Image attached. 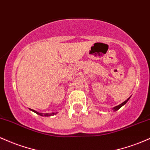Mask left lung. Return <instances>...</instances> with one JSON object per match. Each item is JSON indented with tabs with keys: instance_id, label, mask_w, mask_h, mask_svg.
Masks as SVG:
<instances>
[{
	"instance_id": "obj_1",
	"label": "left lung",
	"mask_w": 150,
	"mask_h": 150,
	"mask_svg": "<svg viewBox=\"0 0 150 150\" xmlns=\"http://www.w3.org/2000/svg\"><path fill=\"white\" fill-rule=\"evenodd\" d=\"M129 98H130V97H129V98H128L127 100H126L125 101V102H123L122 103H121L120 105H117V106H116V107H115V108H112V110H113V111H117V110H119L120 108H122V107L123 105H125L126 103H127V101H128V100H129Z\"/></svg>"
}]
</instances>
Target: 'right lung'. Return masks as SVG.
<instances>
[{"mask_svg": "<svg viewBox=\"0 0 150 150\" xmlns=\"http://www.w3.org/2000/svg\"><path fill=\"white\" fill-rule=\"evenodd\" d=\"M31 110V111L34 112L36 113V114L40 115V116H43V117H50V116H52V115H56L57 112H52V113H40V112H38L35 111V110H32V109H30Z\"/></svg>", "mask_w": 150, "mask_h": 150, "instance_id": "1", "label": "right lung"}]
</instances>
